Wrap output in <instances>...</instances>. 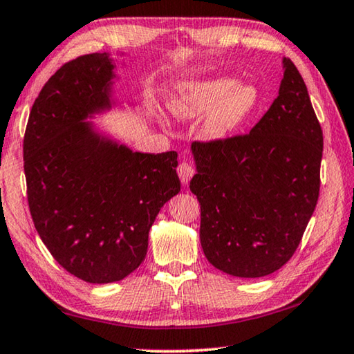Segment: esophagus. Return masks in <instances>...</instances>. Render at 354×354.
I'll list each match as a JSON object with an SVG mask.
<instances>
[{"mask_svg":"<svg viewBox=\"0 0 354 354\" xmlns=\"http://www.w3.org/2000/svg\"><path fill=\"white\" fill-rule=\"evenodd\" d=\"M177 174H178V177H180L182 183L183 185H188V182L192 180L193 176H194V167H193L192 162L182 161L180 165H178V167H177Z\"/></svg>","mask_w":354,"mask_h":354,"instance_id":"obj_1","label":"esophagus"}]
</instances>
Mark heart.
Instances as JSON below:
<instances>
[{
  "label": "heart",
  "mask_w": 354,
  "mask_h": 354,
  "mask_svg": "<svg viewBox=\"0 0 354 354\" xmlns=\"http://www.w3.org/2000/svg\"><path fill=\"white\" fill-rule=\"evenodd\" d=\"M259 104V91L252 84H236L230 77L187 84L171 102L172 111L182 118H194L209 112L204 131L220 139L242 127Z\"/></svg>",
  "instance_id": "obj_1"
}]
</instances>
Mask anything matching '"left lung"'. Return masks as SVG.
<instances>
[{"label":"left lung","instance_id":"8db88e82","mask_svg":"<svg viewBox=\"0 0 354 354\" xmlns=\"http://www.w3.org/2000/svg\"><path fill=\"white\" fill-rule=\"evenodd\" d=\"M283 68L279 96L252 131L192 145L204 254L243 279L291 259L319 196L323 131L295 63L285 58Z\"/></svg>","mask_w":354,"mask_h":354}]
</instances>
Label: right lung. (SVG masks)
Returning a JSON list of instances; mask_svg holds the SVG:
<instances>
[{"instance_id": "obj_1", "label": "right lung", "mask_w": 354, "mask_h": 354, "mask_svg": "<svg viewBox=\"0 0 354 354\" xmlns=\"http://www.w3.org/2000/svg\"><path fill=\"white\" fill-rule=\"evenodd\" d=\"M113 63H64L31 107L24 138L32 223L57 263L88 283H112L142 263L160 209L180 192L177 151L140 153L84 122L111 107Z\"/></svg>"}]
</instances>
